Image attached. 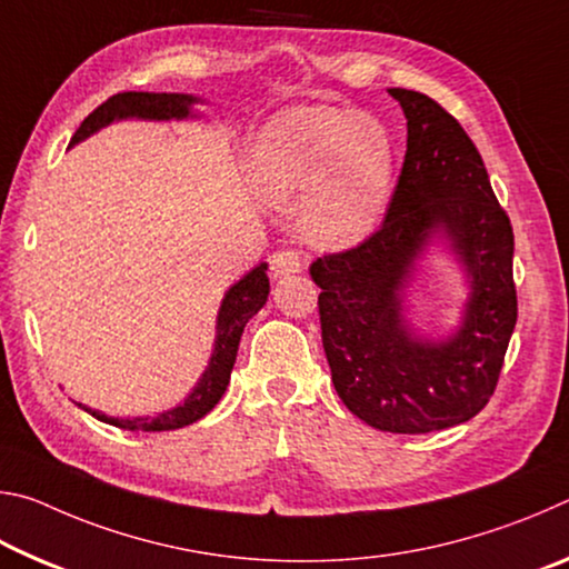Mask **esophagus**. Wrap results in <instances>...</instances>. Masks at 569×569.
Segmentation results:
<instances>
[{
  "instance_id": "obj_1",
  "label": "esophagus",
  "mask_w": 569,
  "mask_h": 569,
  "mask_svg": "<svg viewBox=\"0 0 569 569\" xmlns=\"http://www.w3.org/2000/svg\"><path fill=\"white\" fill-rule=\"evenodd\" d=\"M301 268H303V256L298 253V250H281V253H276L271 261L273 278H286L291 273H298Z\"/></svg>"
}]
</instances>
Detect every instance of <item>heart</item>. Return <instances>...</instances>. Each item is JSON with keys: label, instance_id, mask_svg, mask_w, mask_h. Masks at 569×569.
Returning a JSON list of instances; mask_svg holds the SVG:
<instances>
[{"label": "heart", "instance_id": "b5f03b06", "mask_svg": "<svg viewBox=\"0 0 569 569\" xmlns=\"http://www.w3.org/2000/svg\"><path fill=\"white\" fill-rule=\"evenodd\" d=\"M250 180L276 208H301L313 246L349 248L373 233L393 182V142L366 112L291 108L266 124Z\"/></svg>", "mask_w": 569, "mask_h": 569}]
</instances>
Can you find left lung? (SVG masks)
I'll list each match as a JSON object with an SVG mask.
<instances>
[{"instance_id": "1", "label": "left lung", "mask_w": 569, "mask_h": 569, "mask_svg": "<svg viewBox=\"0 0 569 569\" xmlns=\"http://www.w3.org/2000/svg\"><path fill=\"white\" fill-rule=\"evenodd\" d=\"M407 114V156L377 233L311 266L331 379L373 429L427 435L487 407L517 323L515 233L479 150L427 94L391 88ZM437 234L468 271L460 329L423 340L402 316L416 261Z\"/></svg>"}]
</instances>
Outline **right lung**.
<instances>
[{"label":"right lung","mask_w":569,"mask_h":569,"mask_svg":"<svg viewBox=\"0 0 569 569\" xmlns=\"http://www.w3.org/2000/svg\"><path fill=\"white\" fill-rule=\"evenodd\" d=\"M200 102V98H192V94H180V92H118L112 94L110 100H104L98 110H92L88 118L82 120L80 128L72 134L70 146H77L84 138H90L92 132H98L104 124L114 120H186L196 118L192 114V104ZM266 263L256 266L253 271L246 273L236 286L228 288V293L220 303L218 311V323H216V349L210 356L208 369L200 377L198 387L188 393V399L176 409H168L158 413V417H134V419H118L108 417V413L94 411L82 407L94 419L104 423H112V427L128 429V431H170V429H182L188 423L203 419L206 413L216 407L220 397L226 393V387L230 381V371H233L236 353L240 336L248 319L261 311L263 303L268 301V291H271V283H268L266 276Z\"/></svg>","instance_id":"right-lung-1"}]
</instances>
